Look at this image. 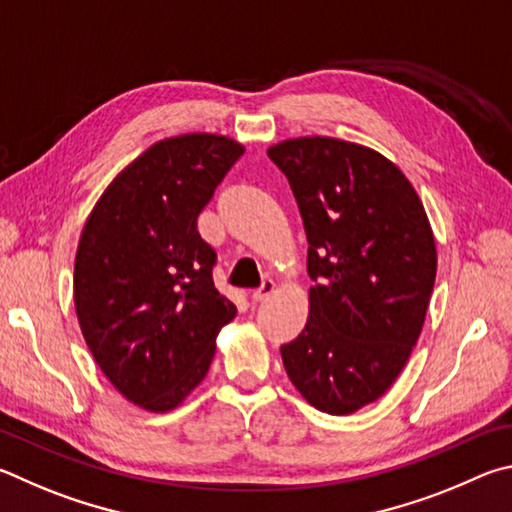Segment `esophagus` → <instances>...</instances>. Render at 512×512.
<instances>
[{
	"instance_id": "esophagus-1",
	"label": "esophagus",
	"mask_w": 512,
	"mask_h": 512,
	"mask_svg": "<svg viewBox=\"0 0 512 512\" xmlns=\"http://www.w3.org/2000/svg\"><path fill=\"white\" fill-rule=\"evenodd\" d=\"M274 290H276V283L267 279V281H263L261 288H256L254 292H251V299H254L256 303H258V301H265Z\"/></svg>"
}]
</instances>
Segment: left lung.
Wrapping results in <instances>:
<instances>
[{
	"label": "left lung",
	"instance_id": "8db88e82",
	"mask_svg": "<svg viewBox=\"0 0 512 512\" xmlns=\"http://www.w3.org/2000/svg\"><path fill=\"white\" fill-rule=\"evenodd\" d=\"M267 157L297 197L315 281L283 366L312 407L353 414L396 382L418 342L436 279L432 227L409 179L371 148L301 137Z\"/></svg>",
	"mask_w": 512,
	"mask_h": 512
}]
</instances>
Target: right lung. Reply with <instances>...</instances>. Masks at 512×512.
<instances>
[{
	"label": "right lung",
	"instance_id": "add662e5",
	"mask_svg": "<svg viewBox=\"0 0 512 512\" xmlns=\"http://www.w3.org/2000/svg\"><path fill=\"white\" fill-rule=\"evenodd\" d=\"M245 148L220 134L150 146L116 175L78 242L74 303L96 364L148 411L177 407L209 371L236 306L215 290L218 256L197 215Z\"/></svg>",
	"mask_w": 512,
	"mask_h": 512
}]
</instances>
